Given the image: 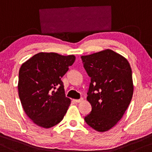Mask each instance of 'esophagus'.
Masks as SVG:
<instances>
[{
    "mask_svg": "<svg viewBox=\"0 0 152 152\" xmlns=\"http://www.w3.org/2000/svg\"><path fill=\"white\" fill-rule=\"evenodd\" d=\"M82 101H83V98H80V99H78V100H74V102L75 103H81Z\"/></svg>",
    "mask_w": 152,
    "mask_h": 152,
    "instance_id": "esophagus-1",
    "label": "esophagus"
}]
</instances>
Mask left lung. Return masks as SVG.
<instances>
[{
  "instance_id": "1",
  "label": "left lung",
  "mask_w": 152,
  "mask_h": 152,
  "mask_svg": "<svg viewBox=\"0 0 152 152\" xmlns=\"http://www.w3.org/2000/svg\"><path fill=\"white\" fill-rule=\"evenodd\" d=\"M81 59L91 78L87 100L92 110L85 121L95 131H108L121 119L132 98L130 64L111 49L82 56Z\"/></svg>"
}]
</instances>
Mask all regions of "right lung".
Returning a JSON list of instances; mask_svg holds the SVG:
<instances>
[{
  "instance_id": "right-lung-1",
  "label": "right lung",
  "mask_w": 152,
  "mask_h": 152,
  "mask_svg": "<svg viewBox=\"0 0 152 152\" xmlns=\"http://www.w3.org/2000/svg\"><path fill=\"white\" fill-rule=\"evenodd\" d=\"M75 60L74 55L40 52L23 63L18 74V95L23 110L39 126L59 124L71 103L61 78Z\"/></svg>"
}]
</instances>
